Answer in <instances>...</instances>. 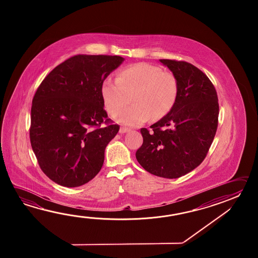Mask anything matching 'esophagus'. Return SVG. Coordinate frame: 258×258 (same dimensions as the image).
<instances>
[{"mask_svg": "<svg viewBox=\"0 0 258 258\" xmlns=\"http://www.w3.org/2000/svg\"><path fill=\"white\" fill-rule=\"evenodd\" d=\"M128 132H130V129L124 126H121V128H120V130H119L120 134H124V133H128Z\"/></svg>", "mask_w": 258, "mask_h": 258, "instance_id": "1", "label": "esophagus"}]
</instances>
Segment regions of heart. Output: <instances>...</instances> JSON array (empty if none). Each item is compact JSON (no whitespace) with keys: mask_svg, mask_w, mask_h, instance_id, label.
Returning a JSON list of instances; mask_svg holds the SVG:
<instances>
[{"mask_svg":"<svg viewBox=\"0 0 258 258\" xmlns=\"http://www.w3.org/2000/svg\"><path fill=\"white\" fill-rule=\"evenodd\" d=\"M100 95L110 116L117 115L129 103L131 96L134 104L117 119L125 125L138 126L151 116L160 119L170 112L178 96V83L171 73L140 62L121 70L115 81L105 79Z\"/></svg>","mask_w":258,"mask_h":258,"instance_id":"heart-1","label":"heart"}]
</instances>
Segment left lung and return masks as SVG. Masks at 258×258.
Segmentation results:
<instances>
[{
    "label": "left lung",
    "mask_w": 258,
    "mask_h": 258,
    "mask_svg": "<svg viewBox=\"0 0 258 258\" xmlns=\"http://www.w3.org/2000/svg\"><path fill=\"white\" fill-rule=\"evenodd\" d=\"M172 72L178 96L170 112L141 129L138 163L153 175L176 179L202 163L213 142L219 118L218 95L203 72L186 61L159 60Z\"/></svg>",
    "instance_id": "left-lung-1"
}]
</instances>
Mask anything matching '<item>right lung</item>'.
<instances>
[{
  "mask_svg": "<svg viewBox=\"0 0 258 258\" xmlns=\"http://www.w3.org/2000/svg\"><path fill=\"white\" fill-rule=\"evenodd\" d=\"M123 60L76 55L56 66L35 93L31 147L40 169L61 186H81L103 165L105 148L120 126L108 119L100 87Z\"/></svg>",
  "mask_w": 258,
  "mask_h": 258,
  "instance_id": "add662e5",
  "label": "right lung"
}]
</instances>
